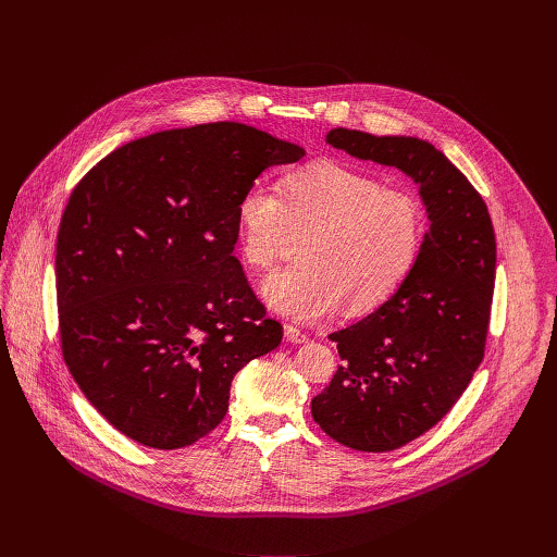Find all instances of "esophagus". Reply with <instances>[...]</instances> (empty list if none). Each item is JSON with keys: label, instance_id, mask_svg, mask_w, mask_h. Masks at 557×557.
<instances>
[{"label": "esophagus", "instance_id": "34e87169", "mask_svg": "<svg viewBox=\"0 0 557 557\" xmlns=\"http://www.w3.org/2000/svg\"><path fill=\"white\" fill-rule=\"evenodd\" d=\"M284 337H286V342H290V344H304V342H308V335H306L301 329L293 326V324H286V326H284Z\"/></svg>", "mask_w": 557, "mask_h": 557}]
</instances>
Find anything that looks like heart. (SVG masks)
Returning a JSON list of instances; mask_svg holds the SVG:
<instances>
[{
    "instance_id": "obj_1",
    "label": "heart",
    "mask_w": 557,
    "mask_h": 557,
    "mask_svg": "<svg viewBox=\"0 0 557 557\" xmlns=\"http://www.w3.org/2000/svg\"><path fill=\"white\" fill-rule=\"evenodd\" d=\"M235 220L243 260L256 271H271L306 235L304 262L262 288L273 310L297 322L320 320L342 304L366 312L387 301L417 267L428 233L417 194L333 161L290 172L284 196L264 183L249 185Z\"/></svg>"
}]
</instances>
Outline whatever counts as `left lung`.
<instances>
[{
	"mask_svg": "<svg viewBox=\"0 0 557 557\" xmlns=\"http://www.w3.org/2000/svg\"><path fill=\"white\" fill-rule=\"evenodd\" d=\"M361 161L408 174L430 228L404 286L361 322L331 335L342 366L310 412L337 443L392 451L432 430L485 357L496 280V235L483 196L428 140L331 129Z\"/></svg>",
	"mask_w": 557,
	"mask_h": 557,
	"instance_id": "1",
	"label": "left lung"
}]
</instances>
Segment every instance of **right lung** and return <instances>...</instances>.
Returning <instances> with one entry per match:
<instances>
[{"label":"right lung","instance_id":"obj_1","mask_svg":"<svg viewBox=\"0 0 557 557\" xmlns=\"http://www.w3.org/2000/svg\"><path fill=\"white\" fill-rule=\"evenodd\" d=\"M299 145L220 121L132 140L72 189L57 235L65 366L132 441L194 445L228 410L235 372L280 346L240 260L235 205Z\"/></svg>","mask_w":557,"mask_h":557}]
</instances>
